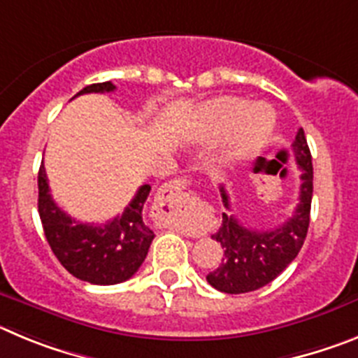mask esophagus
Returning <instances> with one entry per match:
<instances>
[{"label":"esophagus","mask_w":358,"mask_h":358,"mask_svg":"<svg viewBox=\"0 0 358 358\" xmlns=\"http://www.w3.org/2000/svg\"><path fill=\"white\" fill-rule=\"evenodd\" d=\"M185 194L183 192V183L180 182V180H171L169 183H166V185H162V189H160V196H162L166 201H175V199L182 198V196ZM178 228L182 231H185L187 235H192V237H198V231H192L191 228H187L185 224H178Z\"/></svg>","instance_id":"34e87169"}]
</instances>
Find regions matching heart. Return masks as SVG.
<instances>
[{
    "instance_id": "1",
    "label": "heart",
    "mask_w": 358,
    "mask_h": 358,
    "mask_svg": "<svg viewBox=\"0 0 358 358\" xmlns=\"http://www.w3.org/2000/svg\"><path fill=\"white\" fill-rule=\"evenodd\" d=\"M205 117L215 134H223L228 127L230 135L224 144L227 162H241L260 150L271 139L275 130V112L264 103L244 107L237 98H221L205 107Z\"/></svg>"
}]
</instances>
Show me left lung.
I'll list each match as a JSON object with an SVG mask.
<instances>
[{
    "label": "left lung",
    "mask_w": 358,
    "mask_h": 358,
    "mask_svg": "<svg viewBox=\"0 0 358 358\" xmlns=\"http://www.w3.org/2000/svg\"><path fill=\"white\" fill-rule=\"evenodd\" d=\"M296 164L299 167V201L294 214L271 230H251L241 223L237 215L231 214L230 198L221 185V198L230 214L223 212L221 228L212 235L215 243L223 248V260L212 273L207 282L212 287L227 294H243L257 291L271 283L280 273L296 259L307 237L310 223L312 203V155L305 139L303 128H299L292 143Z\"/></svg>",
    "instance_id": "1"
}]
</instances>
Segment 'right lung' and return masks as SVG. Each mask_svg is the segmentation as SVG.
I'll list each match as a JSON object with an SVG mask.
<instances>
[{"label": "right lung", "mask_w": 358, "mask_h": 358, "mask_svg": "<svg viewBox=\"0 0 358 358\" xmlns=\"http://www.w3.org/2000/svg\"><path fill=\"white\" fill-rule=\"evenodd\" d=\"M112 82L92 83L78 92H112ZM75 96V98H76ZM151 187L141 185L124 212L103 224L80 223L53 201L44 164L38 167V215L48 244L67 271L83 282L114 285L127 282L143 266L155 237L144 223V203Z\"/></svg>", "instance_id": "add662e5"}]
</instances>
